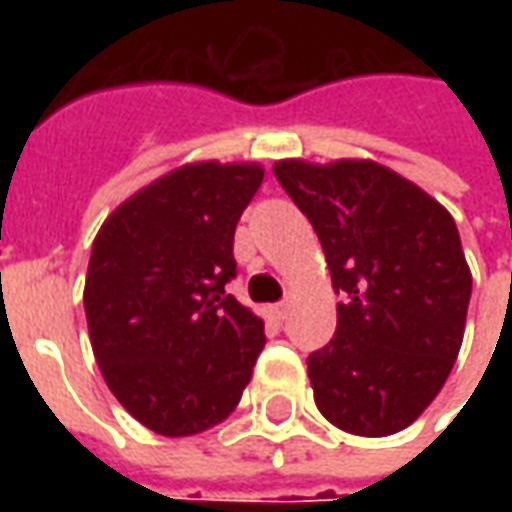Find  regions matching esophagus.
<instances>
[{"label": "esophagus", "mask_w": 512, "mask_h": 512, "mask_svg": "<svg viewBox=\"0 0 512 512\" xmlns=\"http://www.w3.org/2000/svg\"><path fill=\"white\" fill-rule=\"evenodd\" d=\"M290 307H293V299H285V301H279V304H274V307H271V312H274V318H277V321H285V318H288L290 315Z\"/></svg>", "instance_id": "34e87169"}]
</instances>
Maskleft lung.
Returning a JSON list of instances; mask_svg holds the SVG:
<instances>
[{
  "instance_id": "8db88e82",
  "label": "left lung",
  "mask_w": 512,
  "mask_h": 512,
  "mask_svg": "<svg viewBox=\"0 0 512 512\" xmlns=\"http://www.w3.org/2000/svg\"><path fill=\"white\" fill-rule=\"evenodd\" d=\"M274 175L332 271L334 340L307 359L315 406L356 436H392L439 395L463 343L472 271L450 211L376 161L285 158Z\"/></svg>"
}]
</instances>
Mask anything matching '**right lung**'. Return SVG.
<instances>
[{
    "instance_id": "add662e5",
    "label": "right lung",
    "mask_w": 512,
    "mask_h": 512,
    "mask_svg": "<svg viewBox=\"0 0 512 512\" xmlns=\"http://www.w3.org/2000/svg\"><path fill=\"white\" fill-rule=\"evenodd\" d=\"M260 164H183L101 224L84 282L95 362L128 414L178 439L238 406L266 345L263 321L224 293L233 235Z\"/></svg>"
}]
</instances>
